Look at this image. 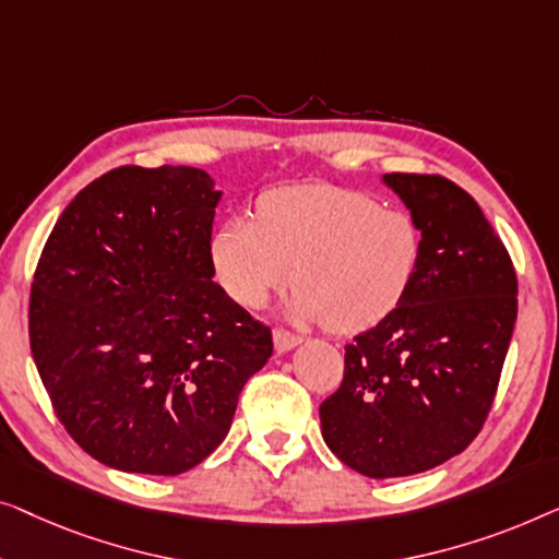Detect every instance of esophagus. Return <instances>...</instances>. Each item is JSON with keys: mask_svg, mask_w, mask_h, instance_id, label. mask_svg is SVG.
<instances>
[{"mask_svg": "<svg viewBox=\"0 0 559 559\" xmlns=\"http://www.w3.org/2000/svg\"><path fill=\"white\" fill-rule=\"evenodd\" d=\"M273 344H276L278 352H288L301 344V336L294 332H286V329H276V332H273Z\"/></svg>", "mask_w": 559, "mask_h": 559, "instance_id": "1", "label": "esophagus"}]
</instances>
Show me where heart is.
I'll list each match as a JSON object with an SVG mask.
<instances>
[{
    "instance_id": "heart-1",
    "label": "heart",
    "mask_w": 559,
    "mask_h": 559,
    "mask_svg": "<svg viewBox=\"0 0 559 559\" xmlns=\"http://www.w3.org/2000/svg\"><path fill=\"white\" fill-rule=\"evenodd\" d=\"M255 217L227 219L210 240L219 286L246 309L263 306L294 276V319L357 334L388 319L418 273L415 219L361 192L286 187L261 198Z\"/></svg>"
}]
</instances>
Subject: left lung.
I'll return each instance as SVG.
<instances>
[{
	"label": "left lung",
	"mask_w": 559,
	"mask_h": 559,
	"mask_svg": "<svg viewBox=\"0 0 559 559\" xmlns=\"http://www.w3.org/2000/svg\"><path fill=\"white\" fill-rule=\"evenodd\" d=\"M423 235L403 304L344 347L319 405L321 436L369 478L411 476L466 451L484 428L516 321V273L466 190L440 175H384Z\"/></svg>",
	"instance_id": "8db88e82"
}]
</instances>
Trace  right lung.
I'll use <instances>...</instances> for the list:
<instances>
[{"label": "right lung", "instance_id": "add662e5", "mask_svg": "<svg viewBox=\"0 0 559 559\" xmlns=\"http://www.w3.org/2000/svg\"><path fill=\"white\" fill-rule=\"evenodd\" d=\"M219 192L194 167H116L62 210L29 290L52 411L93 459L177 476L230 430L271 329L212 276Z\"/></svg>", "mask_w": 559, "mask_h": 559}]
</instances>
